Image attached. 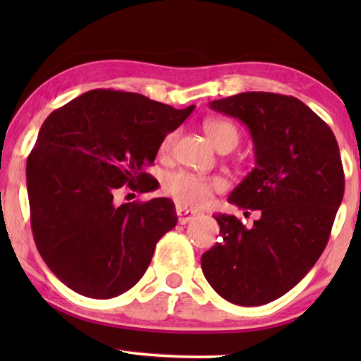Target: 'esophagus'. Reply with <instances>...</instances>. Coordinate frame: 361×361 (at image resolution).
<instances>
[{
	"label": "esophagus",
	"instance_id": "1",
	"mask_svg": "<svg viewBox=\"0 0 361 361\" xmlns=\"http://www.w3.org/2000/svg\"><path fill=\"white\" fill-rule=\"evenodd\" d=\"M176 212H177V219H179V221H180L182 225L190 224V221L195 220V216H197L195 212L185 209V207H182V205H177L176 207Z\"/></svg>",
	"mask_w": 361,
	"mask_h": 361
}]
</instances>
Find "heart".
<instances>
[{"label":"heart","mask_w":361,"mask_h":361,"mask_svg":"<svg viewBox=\"0 0 361 361\" xmlns=\"http://www.w3.org/2000/svg\"><path fill=\"white\" fill-rule=\"evenodd\" d=\"M204 131L209 140L214 142L216 149L221 146L235 147L238 142V130L233 123L224 118H210L204 123ZM177 137L176 131L167 133L161 141V152L167 154L174 146ZM225 187V180L216 176H200L194 172L177 171L166 177L162 190L171 199H174L182 207L190 209H200L209 204L212 195Z\"/></svg>","instance_id":"b5f03b06"}]
</instances>
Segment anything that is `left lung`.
<instances>
[{
  "mask_svg": "<svg viewBox=\"0 0 361 361\" xmlns=\"http://www.w3.org/2000/svg\"><path fill=\"white\" fill-rule=\"evenodd\" d=\"M210 106L248 126L256 166L228 202L261 216L246 228L235 215H215L221 240L202 255V271L228 302L263 305L293 289L327 246L345 190L338 145L294 97L246 92Z\"/></svg>",
  "mask_w": 361,
  "mask_h": 361,
  "instance_id": "obj_1",
  "label": "left lung"
}]
</instances>
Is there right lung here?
Instances as JSON below:
<instances>
[{
  "label": "right lung",
  "mask_w": 361,
  "mask_h": 361,
  "mask_svg": "<svg viewBox=\"0 0 361 361\" xmlns=\"http://www.w3.org/2000/svg\"><path fill=\"white\" fill-rule=\"evenodd\" d=\"M192 111L98 88L42 123L26 166L31 228L49 269L72 290L111 299L146 273L156 243L177 224L174 202L116 205L113 197L123 185L156 189L146 167Z\"/></svg>",
  "instance_id": "add662e5"
}]
</instances>
